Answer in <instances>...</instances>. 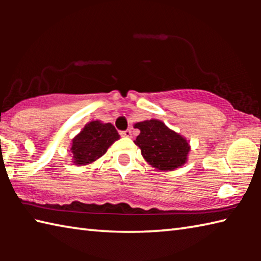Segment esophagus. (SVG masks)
<instances>
[{
    "label": "esophagus",
    "instance_id": "34e87169",
    "mask_svg": "<svg viewBox=\"0 0 261 261\" xmlns=\"http://www.w3.org/2000/svg\"><path fill=\"white\" fill-rule=\"evenodd\" d=\"M120 135L122 137H131V130L130 129H126L125 131H121Z\"/></svg>",
    "mask_w": 261,
    "mask_h": 261
}]
</instances>
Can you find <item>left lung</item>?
<instances>
[{
    "mask_svg": "<svg viewBox=\"0 0 261 261\" xmlns=\"http://www.w3.org/2000/svg\"><path fill=\"white\" fill-rule=\"evenodd\" d=\"M140 130L135 144L149 165L159 170H174L187 162L190 146L187 139L158 120L138 122Z\"/></svg>",
    "mask_w": 261,
    "mask_h": 261,
    "instance_id": "1",
    "label": "left lung"
}]
</instances>
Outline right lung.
<instances>
[{
    "mask_svg": "<svg viewBox=\"0 0 261 261\" xmlns=\"http://www.w3.org/2000/svg\"><path fill=\"white\" fill-rule=\"evenodd\" d=\"M118 138L120 135L110 123L90 122L72 139L73 163L84 166L98 160Z\"/></svg>",
    "mask_w": 261,
    "mask_h": 261,
    "instance_id": "obj_1",
    "label": "right lung"
}]
</instances>
